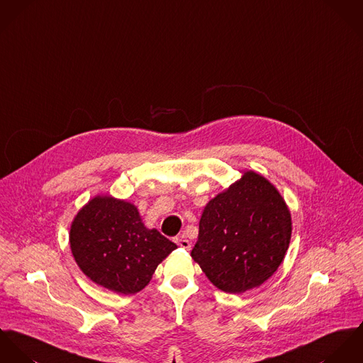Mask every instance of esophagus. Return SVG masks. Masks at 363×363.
<instances>
[{"label":"esophagus","mask_w":363,"mask_h":363,"mask_svg":"<svg viewBox=\"0 0 363 363\" xmlns=\"http://www.w3.org/2000/svg\"><path fill=\"white\" fill-rule=\"evenodd\" d=\"M175 243H177L178 246L184 247V249H189V247H191V242L188 241V240H185L184 237H177V238H175Z\"/></svg>","instance_id":"1"}]
</instances>
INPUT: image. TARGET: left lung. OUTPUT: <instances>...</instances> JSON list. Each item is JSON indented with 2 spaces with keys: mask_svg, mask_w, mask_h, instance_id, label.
I'll return each mask as SVG.
<instances>
[{
  "mask_svg": "<svg viewBox=\"0 0 363 363\" xmlns=\"http://www.w3.org/2000/svg\"><path fill=\"white\" fill-rule=\"evenodd\" d=\"M291 230L281 195L266 178L247 171L207 203L191 256L217 288L241 294L279 269Z\"/></svg>",
  "mask_w": 363,
  "mask_h": 363,
  "instance_id": "left-lung-1",
  "label": "left lung"
}]
</instances>
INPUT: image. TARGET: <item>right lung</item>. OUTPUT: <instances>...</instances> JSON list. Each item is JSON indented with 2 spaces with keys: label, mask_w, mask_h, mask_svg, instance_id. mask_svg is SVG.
<instances>
[{
  "label": "right lung",
  "mask_w": 363,
  "mask_h": 363,
  "mask_svg": "<svg viewBox=\"0 0 363 363\" xmlns=\"http://www.w3.org/2000/svg\"><path fill=\"white\" fill-rule=\"evenodd\" d=\"M69 242L91 281L125 295L143 289L159 263L177 249L157 230L143 225L133 204L108 196H97L82 208Z\"/></svg>",
  "instance_id": "obj_1"
}]
</instances>
